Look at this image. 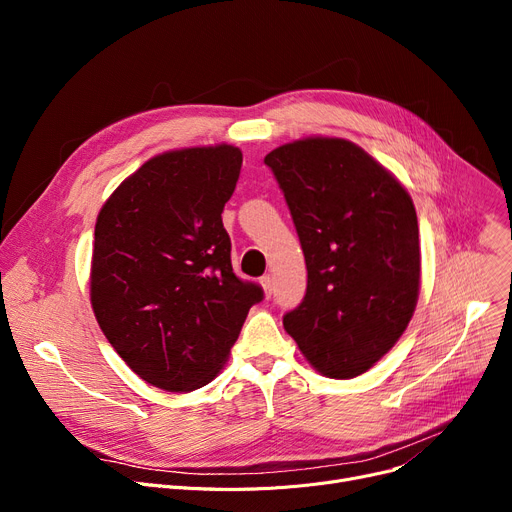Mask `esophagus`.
Returning <instances> with one entry per match:
<instances>
[{
	"mask_svg": "<svg viewBox=\"0 0 512 512\" xmlns=\"http://www.w3.org/2000/svg\"><path fill=\"white\" fill-rule=\"evenodd\" d=\"M259 284H261V288H263V294L267 299L272 297V290H274V280H272V276L267 274V276H261L259 278Z\"/></svg>",
	"mask_w": 512,
	"mask_h": 512,
	"instance_id": "1",
	"label": "esophagus"
}]
</instances>
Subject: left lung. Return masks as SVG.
<instances>
[{"instance_id":"left-lung-1","label":"left lung","mask_w":512,"mask_h":512,"mask_svg":"<svg viewBox=\"0 0 512 512\" xmlns=\"http://www.w3.org/2000/svg\"><path fill=\"white\" fill-rule=\"evenodd\" d=\"M307 263V294L284 315L303 357L348 380L407 330L421 286L419 226L400 180L353 141L307 137L265 155Z\"/></svg>"}]
</instances>
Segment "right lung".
I'll return each instance as SVG.
<instances>
[{"label": "right lung", "instance_id": "add662e5", "mask_svg": "<svg viewBox=\"0 0 512 512\" xmlns=\"http://www.w3.org/2000/svg\"><path fill=\"white\" fill-rule=\"evenodd\" d=\"M242 151H164L103 203L91 257V307L105 338L147 384L193 392L230 357L257 284L234 276L222 211Z\"/></svg>", "mask_w": 512, "mask_h": 512}]
</instances>
